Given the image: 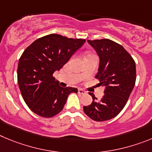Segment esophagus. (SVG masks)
I'll use <instances>...</instances> for the list:
<instances>
[{"instance_id":"esophagus-1","label":"esophagus","mask_w":152,"mask_h":152,"mask_svg":"<svg viewBox=\"0 0 152 152\" xmlns=\"http://www.w3.org/2000/svg\"><path fill=\"white\" fill-rule=\"evenodd\" d=\"M78 93L80 94V95H85L86 93V91H84L83 89H82V88H79V89H78Z\"/></svg>"}]
</instances>
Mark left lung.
Here are the masks:
<instances>
[{
  "instance_id": "obj_1",
  "label": "left lung",
  "mask_w": 152,
  "mask_h": 152,
  "mask_svg": "<svg viewBox=\"0 0 152 152\" xmlns=\"http://www.w3.org/2000/svg\"><path fill=\"white\" fill-rule=\"evenodd\" d=\"M88 43L99 57L95 78L105 89L99 101L93 93H88L92 103L83 107V110L91 120L106 121L118 115L129 99L136 83V63L122 45L110 39L88 40Z\"/></svg>"
}]
</instances>
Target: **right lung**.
Segmentation results:
<instances>
[{"mask_svg":"<svg viewBox=\"0 0 152 152\" xmlns=\"http://www.w3.org/2000/svg\"><path fill=\"white\" fill-rule=\"evenodd\" d=\"M85 39H68L57 34L32 42L20 57L17 80L22 96L30 110L43 117H52L64 108L68 95L76 88H63L53 77L68 62Z\"/></svg>","mask_w":152,"mask_h":152,"instance_id":"right-lung-1","label":"right lung"}]
</instances>
